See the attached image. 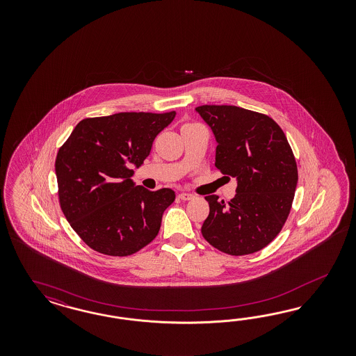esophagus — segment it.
<instances>
[{
	"label": "esophagus",
	"instance_id": "34e87169",
	"mask_svg": "<svg viewBox=\"0 0 356 356\" xmlns=\"http://www.w3.org/2000/svg\"><path fill=\"white\" fill-rule=\"evenodd\" d=\"M193 194L191 193H180L179 194V198L181 200V201H189V200H192L193 198Z\"/></svg>",
	"mask_w": 356,
	"mask_h": 356
}]
</instances>
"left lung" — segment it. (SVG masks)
I'll return each instance as SVG.
<instances>
[{"mask_svg":"<svg viewBox=\"0 0 356 356\" xmlns=\"http://www.w3.org/2000/svg\"><path fill=\"white\" fill-rule=\"evenodd\" d=\"M195 111L216 136V168L237 179L231 201L206 195L210 213L202 236L231 256L259 252L280 234L291 210L298 184L291 146L268 115L214 104Z\"/></svg>","mask_w":356,"mask_h":356,"instance_id":"left-lung-1","label":"left lung"}]
</instances>
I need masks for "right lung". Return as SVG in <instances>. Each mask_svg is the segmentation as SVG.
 Returning <instances> with one entry per match:
<instances>
[{"instance_id":"obj_1","label":"right lung","mask_w":356,"mask_h":356,"mask_svg":"<svg viewBox=\"0 0 356 356\" xmlns=\"http://www.w3.org/2000/svg\"><path fill=\"white\" fill-rule=\"evenodd\" d=\"M176 112H120L76 124L56 156L58 202L69 225L99 253L125 257L156 237L172 189L134 186L140 165Z\"/></svg>"}]
</instances>
